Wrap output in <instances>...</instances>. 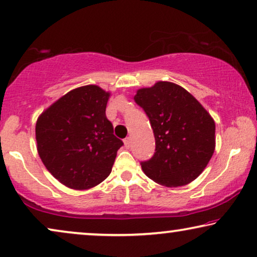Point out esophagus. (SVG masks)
<instances>
[{
  "mask_svg": "<svg viewBox=\"0 0 257 257\" xmlns=\"http://www.w3.org/2000/svg\"><path fill=\"white\" fill-rule=\"evenodd\" d=\"M124 144H125L126 149H130V147H131V138H130V137H127V138H125Z\"/></svg>",
  "mask_w": 257,
  "mask_h": 257,
  "instance_id": "34e87169",
  "label": "esophagus"
}]
</instances>
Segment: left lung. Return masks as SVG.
<instances>
[{"label": "left lung", "instance_id": "obj_1", "mask_svg": "<svg viewBox=\"0 0 257 257\" xmlns=\"http://www.w3.org/2000/svg\"><path fill=\"white\" fill-rule=\"evenodd\" d=\"M135 101L145 111L156 138V152L142 168L167 187L184 186L205 170L215 149V122L184 87L158 82L137 91Z\"/></svg>", "mask_w": 257, "mask_h": 257}]
</instances>
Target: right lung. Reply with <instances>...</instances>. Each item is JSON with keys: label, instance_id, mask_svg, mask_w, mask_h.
I'll return each mask as SVG.
<instances>
[{"label": "right lung", "instance_id": "obj_1", "mask_svg": "<svg viewBox=\"0 0 257 257\" xmlns=\"http://www.w3.org/2000/svg\"><path fill=\"white\" fill-rule=\"evenodd\" d=\"M108 96L97 85L78 87L37 119L38 154L47 170L70 188L87 189L105 180L124 145L105 114Z\"/></svg>", "mask_w": 257, "mask_h": 257}]
</instances>
